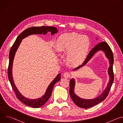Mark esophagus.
Returning <instances> with one entry per match:
<instances>
[{
    "instance_id": "1",
    "label": "esophagus",
    "mask_w": 123,
    "mask_h": 123,
    "mask_svg": "<svg viewBox=\"0 0 123 123\" xmlns=\"http://www.w3.org/2000/svg\"><path fill=\"white\" fill-rule=\"evenodd\" d=\"M64 77L65 78H68L69 77H71V74H70L69 73H68V72H65L64 74Z\"/></svg>"
}]
</instances>
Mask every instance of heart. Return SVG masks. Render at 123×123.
Returning <instances> with one entry per match:
<instances>
[{
  "label": "heart",
  "mask_w": 123,
  "mask_h": 123,
  "mask_svg": "<svg viewBox=\"0 0 123 123\" xmlns=\"http://www.w3.org/2000/svg\"><path fill=\"white\" fill-rule=\"evenodd\" d=\"M90 46L86 36L75 32L63 34L58 37L55 44L57 51H67L68 61L72 64H78L86 58Z\"/></svg>",
  "instance_id": "1"
}]
</instances>
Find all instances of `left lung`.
I'll list each match as a JSON object with an SVG mask.
<instances>
[{
  "instance_id": "obj_1",
  "label": "left lung",
  "mask_w": 123,
  "mask_h": 123,
  "mask_svg": "<svg viewBox=\"0 0 123 123\" xmlns=\"http://www.w3.org/2000/svg\"><path fill=\"white\" fill-rule=\"evenodd\" d=\"M100 49H102L105 51L106 56L110 60V66L108 69V73L110 76V82L109 83L106 89L104 91L103 93L98 97L91 100H85L79 98L74 93V88L75 86V81L74 79H72L69 82V94L73 102L79 107L84 109H88L95 106V105L102 102L106 99V98L108 96L111 90V87L114 81V73L113 71V64L114 59L112 51L107 42H101L97 44L90 51L84 63H83L81 66H79V67L74 68V69H76L82 67V66L85 65L89 61V60L92 58V57L95 52Z\"/></svg>"
}]
</instances>
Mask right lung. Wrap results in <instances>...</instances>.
<instances>
[{
    "mask_svg": "<svg viewBox=\"0 0 123 123\" xmlns=\"http://www.w3.org/2000/svg\"><path fill=\"white\" fill-rule=\"evenodd\" d=\"M48 31H51V35H53L54 34L58 32V30L55 27L51 26L32 27L26 29L22 32H21L19 35L18 37H17L13 44L9 52V63L8 68V76L12 88L16 94V97L21 102H22L25 105H27V106L33 108H38L41 107L42 106H43V105L47 102V101L49 100V99L51 95L52 89L54 88L55 85L58 81L60 80L61 74H58L57 76L50 84V85L48 87L45 94L41 98L34 100L29 99L24 97L20 94V93L19 92L18 90L17 89L16 87L15 86L14 84L12 74V63L14 56L15 54V51H16L17 48H18L22 39L29 36V35L32 34L43 33L44 34H46Z\"/></svg>",
    "mask_w": 123,
    "mask_h": 123,
    "instance_id": "1",
    "label": "right lung"
}]
</instances>
